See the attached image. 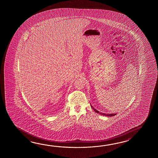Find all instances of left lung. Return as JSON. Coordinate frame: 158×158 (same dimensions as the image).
Returning a JSON list of instances; mask_svg holds the SVG:
<instances>
[{"mask_svg":"<svg viewBox=\"0 0 158 158\" xmlns=\"http://www.w3.org/2000/svg\"><path fill=\"white\" fill-rule=\"evenodd\" d=\"M91 108L94 110V111H95L97 113H98V114H102V115H103V116H109V117H111V116H115L116 114H103V113H101V112H99V111H97L96 109H95L91 105Z\"/></svg>","mask_w":158,"mask_h":158,"instance_id":"8db88e82","label":"left lung"}]
</instances>
